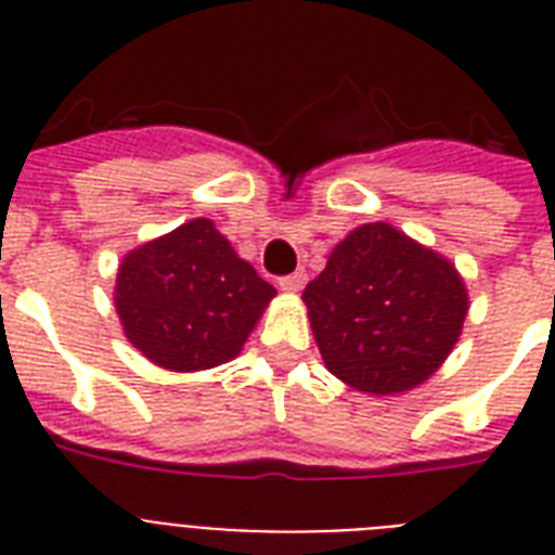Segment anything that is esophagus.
Segmentation results:
<instances>
[{
  "instance_id": "34e87169",
  "label": "esophagus",
  "mask_w": 555,
  "mask_h": 555,
  "mask_svg": "<svg viewBox=\"0 0 555 555\" xmlns=\"http://www.w3.org/2000/svg\"><path fill=\"white\" fill-rule=\"evenodd\" d=\"M305 282H308V273H305V270H296V273H287V276L279 279V287L287 291V294H296V291H302Z\"/></svg>"
}]
</instances>
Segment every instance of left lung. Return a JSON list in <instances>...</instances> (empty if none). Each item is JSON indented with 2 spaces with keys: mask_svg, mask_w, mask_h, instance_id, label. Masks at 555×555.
<instances>
[{
  "mask_svg": "<svg viewBox=\"0 0 555 555\" xmlns=\"http://www.w3.org/2000/svg\"><path fill=\"white\" fill-rule=\"evenodd\" d=\"M302 299L331 374L369 395L431 377L469 308L457 270L383 221L339 242Z\"/></svg>",
  "mask_w": 555,
  "mask_h": 555,
  "instance_id": "1",
  "label": "left lung"
}]
</instances>
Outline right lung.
<instances>
[{
  "mask_svg": "<svg viewBox=\"0 0 555 555\" xmlns=\"http://www.w3.org/2000/svg\"><path fill=\"white\" fill-rule=\"evenodd\" d=\"M273 296L276 287L235 256L209 218L129 253L115 287L129 343L172 371L233 360Z\"/></svg>",
  "mask_w": 555,
  "mask_h": 555,
  "instance_id": "right-lung-1",
  "label": "right lung"
}]
</instances>
